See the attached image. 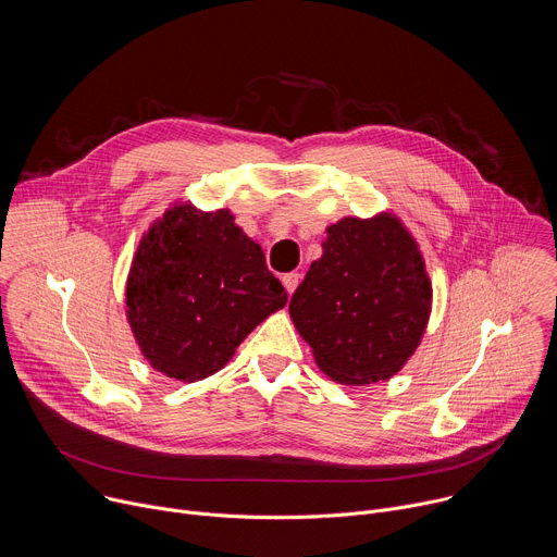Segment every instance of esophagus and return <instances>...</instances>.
Listing matches in <instances>:
<instances>
[{
  "instance_id": "esophagus-1",
  "label": "esophagus",
  "mask_w": 557,
  "mask_h": 557,
  "mask_svg": "<svg viewBox=\"0 0 557 557\" xmlns=\"http://www.w3.org/2000/svg\"><path fill=\"white\" fill-rule=\"evenodd\" d=\"M299 273H286L284 277H282V284H284V288H286V293L288 295H293V290L297 288V284H299Z\"/></svg>"
}]
</instances>
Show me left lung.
Returning a JSON list of instances; mask_svg holds the SVG:
<instances>
[{
	"label": "left lung",
	"mask_w": 557,
	"mask_h": 557,
	"mask_svg": "<svg viewBox=\"0 0 557 557\" xmlns=\"http://www.w3.org/2000/svg\"><path fill=\"white\" fill-rule=\"evenodd\" d=\"M326 233L322 258L290 297V320L333 381H387L414 355L430 320L432 284L419 245L387 211L342 218Z\"/></svg>",
	"instance_id": "left-lung-1"
}]
</instances>
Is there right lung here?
I'll return each mask as SVG.
<instances>
[{
  "mask_svg": "<svg viewBox=\"0 0 557 557\" xmlns=\"http://www.w3.org/2000/svg\"><path fill=\"white\" fill-rule=\"evenodd\" d=\"M286 299L264 251L231 211H200L191 202L170 207L140 237L125 286L143 357L185 383L224 368Z\"/></svg>",
  "mask_w": 557,
  "mask_h": 557,
  "instance_id": "right-lung-1",
  "label": "right lung"
}]
</instances>
